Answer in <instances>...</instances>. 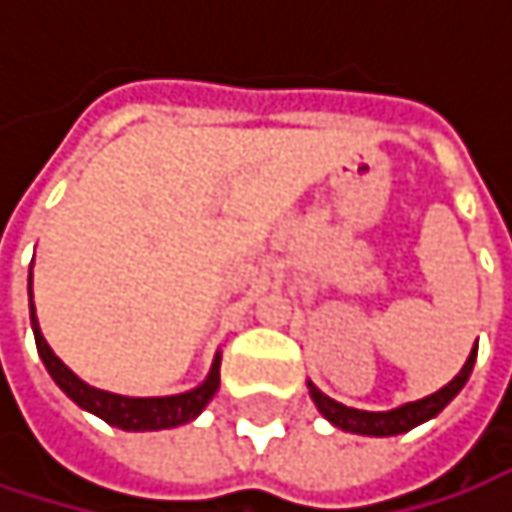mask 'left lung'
<instances>
[{
	"label": "left lung",
	"mask_w": 512,
	"mask_h": 512,
	"mask_svg": "<svg viewBox=\"0 0 512 512\" xmlns=\"http://www.w3.org/2000/svg\"><path fill=\"white\" fill-rule=\"evenodd\" d=\"M474 358H477V347L468 353L462 370L439 391H433L430 397H421V400H412V403H403L397 409H388V412H367V409H353V406H344L338 400H332L329 394H323L314 382H308V391H311V400L314 406L320 409V415L344 430V433H356V436H400V433H409L412 427L436 418L457 394L462 391V385L468 382L471 376V367H474Z\"/></svg>",
	"instance_id": "obj_1"
}]
</instances>
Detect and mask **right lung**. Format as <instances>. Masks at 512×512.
I'll return each mask as SVG.
<instances>
[{"instance_id":"right-lung-1","label":"right lung","mask_w":512,"mask_h":512,"mask_svg":"<svg viewBox=\"0 0 512 512\" xmlns=\"http://www.w3.org/2000/svg\"><path fill=\"white\" fill-rule=\"evenodd\" d=\"M29 314H32V332H35V344H38V356L44 361V367L50 370L55 385L85 412L103 418L106 424L127 430V433H148V430H171L180 424L195 421L204 406L213 400V394L219 391V364L222 353L213 356L210 373L201 385H195L192 391L183 394H168V397H127V394H112L103 388L88 385L85 379H79L61 358L52 353L47 344L38 317H35V302H32V272H29Z\"/></svg>"}]
</instances>
